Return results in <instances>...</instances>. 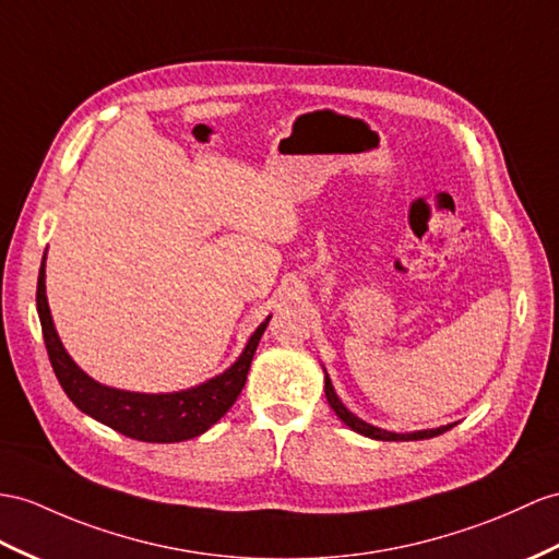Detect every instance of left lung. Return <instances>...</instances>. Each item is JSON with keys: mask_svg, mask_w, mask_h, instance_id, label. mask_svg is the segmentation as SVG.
Returning a JSON list of instances; mask_svg holds the SVG:
<instances>
[{"mask_svg": "<svg viewBox=\"0 0 559 559\" xmlns=\"http://www.w3.org/2000/svg\"><path fill=\"white\" fill-rule=\"evenodd\" d=\"M324 396H326V401H330L336 417L342 419L346 427L362 433V437H367V439H377V441H419V439H433V437H439V433L453 429V425H445V427H439V429H421V431H411V433H396V431L379 429L374 425H367V421H362L360 417L353 415L348 407L342 401H338L336 391L332 386V379H330V374H326V372H324Z\"/></svg>", "mask_w": 559, "mask_h": 559, "instance_id": "obj_1", "label": "left lung"}]
</instances>
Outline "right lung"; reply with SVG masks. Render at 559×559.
Returning a JSON list of instances; mask_svg holds the SVG:
<instances>
[{"label": "right lung", "mask_w": 559, "mask_h": 559, "mask_svg": "<svg viewBox=\"0 0 559 559\" xmlns=\"http://www.w3.org/2000/svg\"><path fill=\"white\" fill-rule=\"evenodd\" d=\"M45 258L37 277V316L39 324H43L53 374H57L66 396L75 403L78 411L126 433L130 439L146 443H175L209 431L235 405L243 384H247L253 353L270 318L258 324V330L251 334L247 348L241 350L235 365H229L223 374L199 386L175 393H134L104 386L80 370L75 360L66 353L57 330H53L45 289Z\"/></svg>", "instance_id": "obj_1"}]
</instances>
